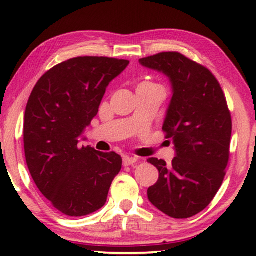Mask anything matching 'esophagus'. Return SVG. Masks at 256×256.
Segmentation results:
<instances>
[{
  "label": "esophagus",
  "mask_w": 256,
  "mask_h": 256,
  "mask_svg": "<svg viewBox=\"0 0 256 256\" xmlns=\"http://www.w3.org/2000/svg\"><path fill=\"white\" fill-rule=\"evenodd\" d=\"M136 162H138V160L134 158V157H128V156L124 157V166H134V164H135Z\"/></svg>",
  "instance_id": "esophagus-1"
}]
</instances>
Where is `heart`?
Masks as SVG:
<instances>
[{
  "mask_svg": "<svg viewBox=\"0 0 256 256\" xmlns=\"http://www.w3.org/2000/svg\"><path fill=\"white\" fill-rule=\"evenodd\" d=\"M143 84H148V82H143Z\"/></svg>",
  "mask_w": 256,
  "mask_h": 256,
  "instance_id": "heart-1",
  "label": "heart"
}]
</instances>
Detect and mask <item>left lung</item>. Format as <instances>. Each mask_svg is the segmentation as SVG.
I'll return each mask as SVG.
<instances>
[{
    "mask_svg": "<svg viewBox=\"0 0 256 256\" xmlns=\"http://www.w3.org/2000/svg\"><path fill=\"white\" fill-rule=\"evenodd\" d=\"M140 62L169 76L174 92L163 132L176 157L170 166L148 160L160 172L148 198L171 218H190L208 208L225 178L232 135L226 96L208 68L180 52H160Z\"/></svg>",
    "mask_w": 256,
    "mask_h": 256,
    "instance_id": "obj_1",
    "label": "left lung"
}]
</instances>
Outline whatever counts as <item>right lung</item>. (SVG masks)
Masks as SVG:
<instances>
[{"instance_id":"right-lung-1","label":"right lung","mask_w":256,"mask_h":256,"mask_svg":"<svg viewBox=\"0 0 256 256\" xmlns=\"http://www.w3.org/2000/svg\"><path fill=\"white\" fill-rule=\"evenodd\" d=\"M126 59L76 57L45 72L24 114V152L31 177L54 208L68 216L98 211L120 172L116 152L79 146V136L98 114L112 80Z\"/></svg>"}]
</instances>
